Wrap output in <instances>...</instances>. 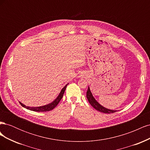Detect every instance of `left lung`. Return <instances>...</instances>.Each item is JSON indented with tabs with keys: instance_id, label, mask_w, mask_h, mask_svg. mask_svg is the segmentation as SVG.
Listing matches in <instances>:
<instances>
[{
	"instance_id": "8db88e82",
	"label": "left lung",
	"mask_w": 150,
	"mask_h": 150,
	"mask_svg": "<svg viewBox=\"0 0 150 150\" xmlns=\"http://www.w3.org/2000/svg\"><path fill=\"white\" fill-rule=\"evenodd\" d=\"M86 97H87L89 103H90L91 105L94 109H96V110H98L99 111H100L101 112H104V113H108V114L115 112L116 111V110H109V109L104 108L103 106H101L98 102H97V101L93 97L89 87H88L87 93H86Z\"/></svg>"
}]
</instances>
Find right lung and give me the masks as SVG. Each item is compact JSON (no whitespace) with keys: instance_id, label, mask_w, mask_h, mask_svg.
Returning <instances> with one entry per match:
<instances>
[{"instance_id":"right-lung-1","label":"right lung","mask_w":150,"mask_h":150,"mask_svg":"<svg viewBox=\"0 0 150 150\" xmlns=\"http://www.w3.org/2000/svg\"><path fill=\"white\" fill-rule=\"evenodd\" d=\"M67 84H67L64 86V87L62 89L61 91L60 92L59 94L58 95V96L57 97V98L55 99V100H54V101H52L51 103L46 104V105L42 106H39V107H29V106H26L25 105H24V104L21 103V102H19V103L21 104L22 106H23L24 108L28 109V110H31V111H37V112H45V111H51V110H53V109L59 103V101H61V99H62V98L63 96V94H64V91H65Z\"/></svg>"}]
</instances>
